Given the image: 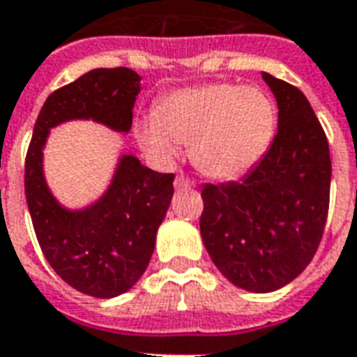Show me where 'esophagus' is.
<instances>
[{
    "label": "esophagus",
    "instance_id": "esophagus-1",
    "mask_svg": "<svg viewBox=\"0 0 357 357\" xmlns=\"http://www.w3.org/2000/svg\"><path fill=\"white\" fill-rule=\"evenodd\" d=\"M174 185H176V189H187V187H193V181H189L185 176H178Z\"/></svg>",
    "mask_w": 357,
    "mask_h": 357
}]
</instances>
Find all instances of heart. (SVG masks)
Segmentation results:
<instances>
[{
	"label": "heart",
	"mask_w": 357,
	"mask_h": 357,
	"mask_svg": "<svg viewBox=\"0 0 357 357\" xmlns=\"http://www.w3.org/2000/svg\"><path fill=\"white\" fill-rule=\"evenodd\" d=\"M276 131V108L257 86L211 83L166 94L153 118L139 121L137 143L158 162L189 156L203 176L230 181L245 176L265 156Z\"/></svg>",
	"instance_id": "1"
}]
</instances>
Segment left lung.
<instances>
[{
  "label": "left lung",
  "instance_id": "obj_1",
  "mask_svg": "<svg viewBox=\"0 0 357 357\" xmlns=\"http://www.w3.org/2000/svg\"><path fill=\"white\" fill-rule=\"evenodd\" d=\"M278 104L271 149L239 181L201 189V238L216 268L241 290L290 284L317 251L331 193V153L305 94L263 71Z\"/></svg>",
  "mask_w": 357,
  "mask_h": 357
}]
</instances>
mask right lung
I'll return each instance as SVG.
<instances>
[{"instance_id": "add662e5", "label": "right lung", "mask_w": 357, "mask_h": 357, "mask_svg": "<svg viewBox=\"0 0 357 357\" xmlns=\"http://www.w3.org/2000/svg\"><path fill=\"white\" fill-rule=\"evenodd\" d=\"M139 92L141 77L127 67L92 69L57 89L40 109L24 162V195L42 253L57 276L92 298H116L143 276L172 203L174 174L121 154L108 189L83 208H67L44 176V146L50 129L73 119L129 133Z\"/></svg>"}]
</instances>
